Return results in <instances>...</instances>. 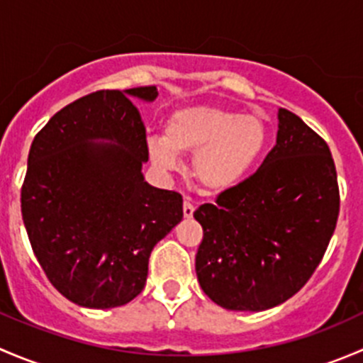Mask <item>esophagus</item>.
<instances>
[{"label":"esophagus","mask_w":363,"mask_h":363,"mask_svg":"<svg viewBox=\"0 0 363 363\" xmlns=\"http://www.w3.org/2000/svg\"><path fill=\"white\" fill-rule=\"evenodd\" d=\"M193 212H195V205H193L191 199L186 196L184 203H182V214H184V218H193Z\"/></svg>","instance_id":"34e87169"}]
</instances>
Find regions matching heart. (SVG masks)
<instances>
[{
	"label": "heart",
	"mask_w": 363,
	"mask_h": 363,
	"mask_svg": "<svg viewBox=\"0 0 363 363\" xmlns=\"http://www.w3.org/2000/svg\"><path fill=\"white\" fill-rule=\"evenodd\" d=\"M269 142L265 121L212 105L177 108L167 117L164 135L147 138L152 164L163 172L179 168V155L193 156V177L208 193L239 186Z\"/></svg>",
	"instance_id": "b5f03b06"
}]
</instances>
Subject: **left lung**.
<instances>
[{
  "instance_id": "obj_1",
  "label": "left lung",
  "mask_w": 363,
  "mask_h": 363,
  "mask_svg": "<svg viewBox=\"0 0 363 363\" xmlns=\"http://www.w3.org/2000/svg\"><path fill=\"white\" fill-rule=\"evenodd\" d=\"M262 167L195 211V269L205 295L230 311H265L309 281L334 235L339 186L327 142L286 108Z\"/></svg>"
}]
</instances>
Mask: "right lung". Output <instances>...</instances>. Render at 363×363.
I'll list each match as a JSON object with an SVG mask.
<instances>
[{
	"label": "right lung",
	"instance_id": "add662e5",
	"mask_svg": "<svg viewBox=\"0 0 363 363\" xmlns=\"http://www.w3.org/2000/svg\"><path fill=\"white\" fill-rule=\"evenodd\" d=\"M156 96V86L86 94L54 113L29 149L26 232L52 286L77 306L131 302L152 247L182 219V196L142 174L149 152L133 98Z\"/></svg>",
	"mask_w": 363,
	"mask_h": 363
}]
</instances>
